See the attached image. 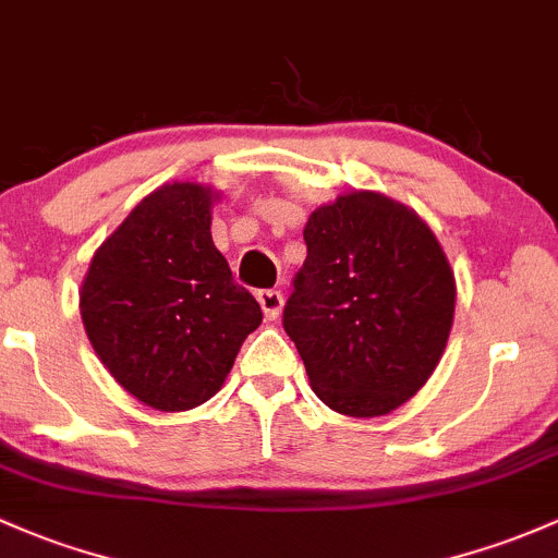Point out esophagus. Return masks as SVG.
I'll list each match as a JSON object with an SVG mask.
<instances>
[{"label": "esophagus", "mask_w": 558, "mask_h": 558, "mask_svg": "<svg viewBox=\"0 0 558 558\" xmlns=\"http://www.w3.org/2000/svg\"><path fill=\"white\" fill-rule=\"evenodd\" d=\"M256 299H259V304H262L264 318H267V320H278L280 318V310H283V294H280V291H275V289L259 291Z\"/></svg>", "instance_id": "esophagus-1"}]
</instances>
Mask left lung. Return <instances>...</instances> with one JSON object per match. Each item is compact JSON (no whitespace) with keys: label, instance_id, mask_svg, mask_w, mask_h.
<instances>
[{"label":"left lung","instance_id":"8db88e82","mask_svg":"<svg viewBox=\"0 0 558 558\" xmlns=\"http://www.w3.org/2000/svg\"><path fill=\"white\" fill-rule=\"evenodd\" d=\"M307 259L283 307L315 396L348 417L407 403L441 361L454 320V272L430 227L379 192L313 210Z\"/></svg>","mask_w":558,"mask_h":558}]
</instances>
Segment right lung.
<instances>
[{
  "instance_id": "1",
  "label": "right lung",
  "mask_w": 558,
  "mask_h": 558,
  "mask_svg": "<svg viewBox=\"0 0 558 558\" xmlns=\"http://www.w3.org/2000/svg\"><path fill=\"white\" fill-rule=\"evenodd\" d=\"M216 192L173 181L146 195L93 256L80 313L93 350L133 398L186 412L219 392L262 307L210 238Z\"/></svg>"
}]
</instances>
